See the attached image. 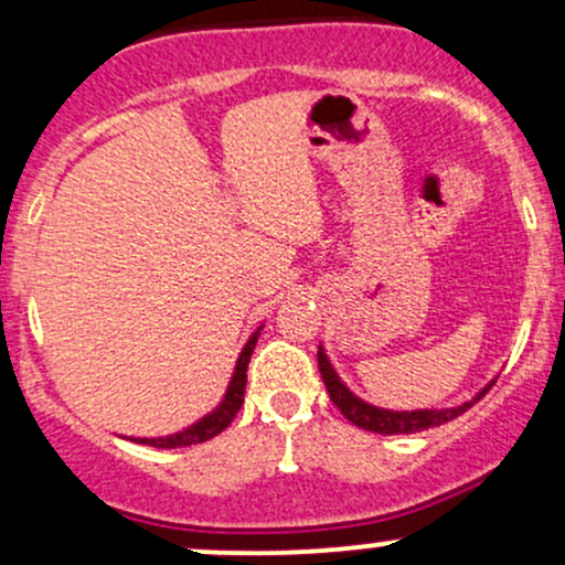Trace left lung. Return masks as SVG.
Listing matches in <instances>:
<instances>
[{
	"mask_svg": "<svg viewBox=\"0 0 565 565\" xmlns=\"http://www.w3.org/2000/svg\"><path fill=\"white\" fill-rule=\"evenodd\" d=\"M319 373L324 377V386L327 392H330V399L334 402V407H338V411L343 413L353 426H359V429L364 431H375V434H415V431L434 429V426L448 424V420H454L461 413H467L475 402H480L488 388L495 383L491 381L480 394L475 396V399L463 402V405L458 407H443V411H383V407L367 405V402H362L359 396H353L349 388H345V383L340 381L338 373H334V367L330 364V359H327V353L321 345H319Z\"/></svg>",
	"mask_w": 565,
	"mask_h": 565,
	"instance_id": "1",
	"label": "left lung"
}]
</instances>
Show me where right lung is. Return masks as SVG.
Instances as JSON below:
<instances>
[{
	"label": "right lung",
	"mask_w": 565,
	"mask_h": 565,
	"mask_svg": "<svg viewBox=\"0 0 565 565\" xmlns=\"http://www.w3.org/2000/svg\"><path fill=\"white\" fill-rule=\"evenodd\" d=\"M263 330V327H259ZM259 330L252 334L249 343L244 345V351H241L238 362H235V373H233V381L231 386H227V394L225 399L220 402V407H216L214 413L203 415L198 424L188 426L184 431H177V434H169V437H136L134 443H141V445H152V448H188V445H198V443H206V439L216 437L220 431H225L227 426L233 424L235 413L241 411V405H244V392H246V370H249V359H252V351L254 345H257V338H259Z\"/></svg>",
	"instance_id": "right-lung-1"
}]
</instances>
